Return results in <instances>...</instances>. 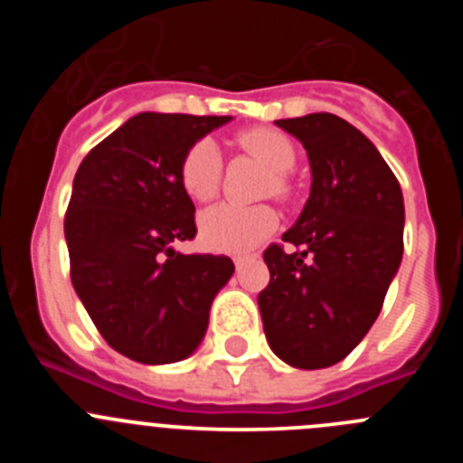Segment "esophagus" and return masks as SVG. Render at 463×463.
Masks as SVG:
<instances>
[{"label":"esophagus","instance_id":"34e87169","mask_svg":"<svg viewBox=\"0 0 463 463\" xmlns=\"http://www.w3.org/2000/svg\"><path fill=\"white\" fill-rule=\"evenodd\" d=\"M250 260V257H245V255H236L234 257V264H236V269H241L245 264V261Z\"/></svg>","mask_w":463,"mask_h":463}]
</instances>
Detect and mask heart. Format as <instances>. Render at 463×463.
Here are the masks:
<instances>
[{"label":"heart","mask_w":463,"mask_h":463,"mask_svg":"<svg viewBox=\"0 0 463 463\" xmlns=\"http://www.w3.org/2000/svg\"><path fill=\"white\" fill-rule=\"evenodd\" d=\"M239 143L248 153L260 157L273 171L267 190L273 196H288L289 171L297 165V150L285 134L276 129H248L239 137ZM222 157L218 143L213 138L196 141L181 162V185L190 199L203 203L211 202L220 190ZM278 227V213L269 203L239 206V203H218L199 215V236L211 250L245 252L271 236Z\"/></svg>","instance_id":"heart-1"}]
</instances>
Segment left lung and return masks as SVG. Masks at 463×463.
Returning <instances> with one entry per match:
<instances>
[{"mask_svg": "<svg viewBox=\"0 0 463 463\" xmlns=\"http://www.w3.org/2000/svg\"><path fill=\"white\" fill-rule=\"evenodd\" d=\"M306 148L310 194L264 252L271 280L257 297L273 353L294 369H326L359 345L403 257L406 208L396 175L357 127L331 113L276 120Z\"/></svg>", "mask_w": 463, "mask_h": 463, "instance_id": "8db88e82", "label": "left lung"}]
</instances>
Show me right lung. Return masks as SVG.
I'll list each match as a JSON object with an SVG mask.
<instances>
[{
  "label": "right lung",
  "mask_w": 463,
  "mask_h": 463,
  "mask_svg": "<svg viewBox=\"0 0 463 463\" xmlns=\"http://www.w3.org/2000/svg\"><path fill=\"white\" fill-rule=\"evenodd\" d=\"M232 116L138 113L94 146L64 218L73 289L104 341L141 364L190 357L215 294L234 276L224 255H183L194 203L181 185L187 150Z\"/></svg>",
  "instance_id": "obj_1"
}]
</instances>
